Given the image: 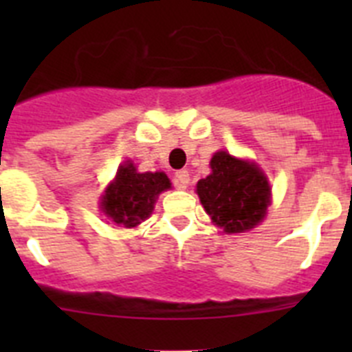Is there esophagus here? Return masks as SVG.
<instances>
[{
  "label": "esophagus",
  "mask_w": 352,
  "mask_h": 352,
  "mask_svg": "<svg viewBox=\"0 0 352 352\" xmlns=\"http://www.w3.org/2000/svg\"><path fill=\"white\" fill-rule=\"evenodd\" d=\"M190 182V174L186 173V170H178V173L174 174V185L178 186V188H186Z\"/></svg>",
  "instance_id": "esophagus-1"
}]
</instances>
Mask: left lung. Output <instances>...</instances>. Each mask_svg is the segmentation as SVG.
<instances>
[{
    "instance_id": "left-lung-1",
    "label": "left lung",
    "mask_w": 352,
    "mask_h": 352,
    "mask_svg": "<svg viewBox=\"0 0 352 352\" xmlns=\"http://www.w3.org/2000/svg\"><path fill=\"white\" fill-rule=\"evenodd\" d=\"M211 174L197 183L204 210L226 232H245L261 222L270 204V185L254 164L219 151Z\"/></svg>"
}]
</instances>
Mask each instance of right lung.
Masks as SVG:
<instances>
[{
    "mask_svg": "<svg viewBox=\"0 0 352 352\" xmlns=\"http://www.w3.org/2000/svg\"><path fill=\"white\" fill-rule=\"evenodd\" d=\"M170 188L164 173H138L133 164L121 166L102 199V211L118 226H139L153 211L155 199Z\"/></svg>",
    "mask_w": 352,
    "mask_h": 352,
    "instance_id": "right-lung-1",
    "label": "right lung"
}]
</instances>
